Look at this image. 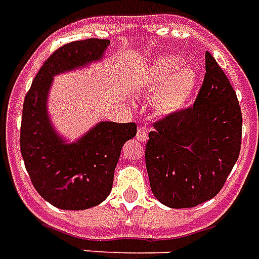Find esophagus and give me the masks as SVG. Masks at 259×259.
<instances>
[{
    "label": "esophagus",
    "instance_id": "esophagus-1",
    "mask_svg": "<svg viewBox=\"0 0 259 259\" xmlns=\"http://www.w3.org/2000/svg\"><path fill=\"white\" fill-rule=\"evenodd\" d=\"M136 138H137L138 141H141V143H145L148 140V129L147 127H144V126H140L137 130V134H136Z\"/></svg>",
    "mask_w": 259,
    "mask_h": 259
}]
</instances>
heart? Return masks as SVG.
Listing matches in <instances>:
<instances>
[{"mask_svg": "<svg viewBox=\"0 0 259 259\" xmlns=\"http://www.w3.org/2000/svg\"><path fill=\"white\" fill-rule=\"evenodd\" d=\"M183 59L177 55H165L143 73L141 87L148 95H153L152 107L159 115H171L186 107L198 82V73L191 66H183Z\"/></svg>", "mask_w": 259, "mask_h": 259, "instance_id": "heart-1", "label": "heart"}]
</instances>
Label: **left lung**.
<instances>
[{
	"instance_id": "obj_1",
	"label": "left lung",
	"mask_w": 259,
	"mask_h": 259,
	"mask_svg": "<svg viewBox=\"0 0 259 259\" xmlns=\"http://www.w3.org/2000/svg\"><path fill=\"white\" fill-rule=\"evenodd\" d=\"M205 69L194 104L156 122L145 148L152 193L168 208H193L213 198L239 157L236 94L209 53Z\"/></svg>"
}]
</instances>
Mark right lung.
<instances>
[{
	"instance_id": "obj_1",
	"label": "right lung",
	"mask_w": 259,
	"mask_h": 259,
	"mask_svg": "<svg viewBox=\"0 0 259 259\" xmlns=\"http://www.w3.org/2000/svg\"><path fill=\"white\" fill-rule=\"evenodd\" d=\"M108 45V39H85L59 47L25 95L21 156L33 187L55 208L82 210L103 202L112 189L122 147L137 133L133 122H99L77 141L66 143L49 116L47 99L54 76L100 61Z\"/></svg>"
}]
</instances>
